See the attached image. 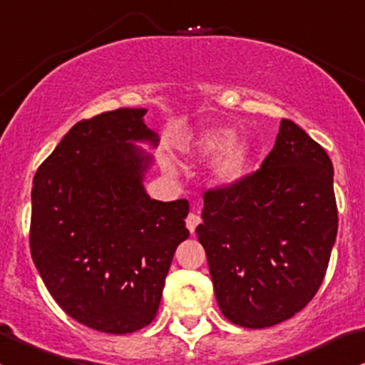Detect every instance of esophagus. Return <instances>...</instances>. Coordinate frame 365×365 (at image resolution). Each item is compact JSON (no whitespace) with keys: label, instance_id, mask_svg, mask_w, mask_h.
Returning <instances> with one entry per match:
<instances>
[{"label":"esophagus","instance_id":"1","mask_svg":"<svg viewBox=\"0 0 365 365\" xmlns=\"http://www.w3.org/2000/svg\"><path fill=\"white\" fill-rule=\"evenodd\" d=\"M199 224H201V217H199L197 213H195V212H190L189 215H187V218H185V225H187V229H189L190 232L194 234L195 227H197Z\"/></svg>","mask_w":365,"mask_h":365}]
</instances>
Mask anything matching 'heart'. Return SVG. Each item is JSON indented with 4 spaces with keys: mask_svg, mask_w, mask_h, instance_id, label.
I'll use <instances>...</instances> for the list:
<instances>
[{
    "mask_svg": "<svg viewBox=\"0 0 365 365\" xmlns=\"http://www.w3.org/2000/svg\"><path fill=\"white\" fill-rule=\"evenodd\" d=\"M231 138V133L225 129H206L185 141L187 150H192L202 155H208L215 150L210 170L212 175L220 182H234L247 170L252 157V147L248 141L240 138Z\"/></svg>",
    "mask_w": 365,
    "mask_h": 365,
    "instance_id": "b5f03b06",
    "label": "heart"
}]
</instances>
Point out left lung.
I'll use <instances>...</instances> for the list:
<instances>
[{"instance_id": "8db88e82", "label": "left lung", "mask_w": 365, "mask_h": 365, "mask_svg": "<svg viewBox=\"0 0 365 365\" xmlns=\"http://www.w3.org/2000/svg\"><path fill=\"white\" fill-rule=\"evenodd\" d=\"M332 178L324 147L283 118L259 170L202 194L195 232L229 322L271 327L314 297L337 234Z\"/></svg>"}]
</instances>
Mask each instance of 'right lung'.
I'll return each instance as SVG.
<instances>
[{
  "label": "right lung",
  "instance_id": "add662e5",
  "mask_svg": "<svg viewBox=\"0 0 365 365\" xmlns=\"http://www.w3.org/2000/svg\"><path fill=\"white\" fill-rule=\"evenodd\" d=\"M143 108L76 122L38 168L31 192V257L71 318L128 334L155 318L176 247L189 237V201L148 197L150 157L129 141L157 136Z\"/></svg>",
  "mask_w": 365,
  "mask_h": 365
}]
</instances>
